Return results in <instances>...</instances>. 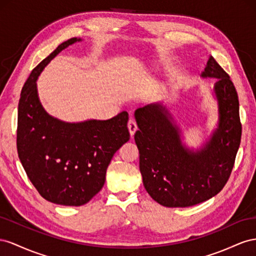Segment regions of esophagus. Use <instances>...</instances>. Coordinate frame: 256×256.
Returning a JSON list of instances; mask_svg holds the SVG:
<instances>
[{
	"mask_svg": "<svg viewBox=\"0 0 256 256\" xmlns=\"http://www.w3.org/2000/svg\"><path fill=\"white\" fill-rule=\"evenodd\" d=\"M128 130H130V136H133L135 134V132L137 130V123L134 119H130L128 122Z\"/></svg>",
	"mask_w": 256,
	"mask_h": 256,
	"instance_id": "obj_1",
	"label": "esophagus"
}]
</instances>
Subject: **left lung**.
<instances>
[{
  "mask_svg": "<svg viewBox=\"0 0 256 256\" xmlns=\"http://www.w3.org/2000/svg\"><path fill=\"white\" fill-rule=\"evenodd\" d=\"M202 77L216 78L218 126L200 150L181 142L180 130L162 104L135 112L140 170L144 188L165 207H190L216 195L228 182L242 140V123L236 88L214 56Z\"/></svg>",
  "mask_w": 256,
  "mask_h": 256,
  "instance_id": "1",
  "label": "left lung"
}]
</instances>
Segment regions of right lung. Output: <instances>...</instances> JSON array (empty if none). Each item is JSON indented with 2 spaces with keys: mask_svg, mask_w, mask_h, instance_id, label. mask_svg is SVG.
<instances>
[{
  "mask_svg": "<svg viewBox=\"0 0 256 256\" xmlns=\"http://www.w3.org/2000/svg\"><path fill=\"white\" fill-rule=\"evenodd\" d=\"M79 40L62 42L32 70L18 105L20 162L42 197L64 206L84 205L100 191L114 154L130 140L126 112L108 120L66 123L42 108L36 79L58 54Z\"/></svg>",
  "mask_w": 256,
  "mask_h": 256,
  "instance_id": "1",
  "label": "right lung"
}]
</instances>
